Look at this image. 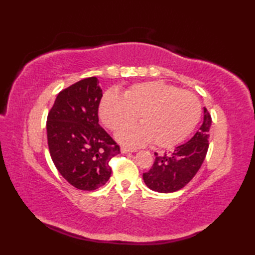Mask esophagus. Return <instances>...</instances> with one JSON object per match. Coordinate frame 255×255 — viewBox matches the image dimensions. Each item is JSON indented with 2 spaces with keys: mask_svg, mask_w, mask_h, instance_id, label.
<instances>
[{
  "mask_svg": "<svg viewBox=\"0 0 255 255\" xmlns=\"http://www.w3.org/2000/svg\"><path fill=\"white\" fill-rule=\"evenodd\" d=\"M121 151L123 153H128V152H134V149H130V148H127V147H122Z\"/></svg>",
  "mask_w": 255,
  "mask_h": 255,
  "instance_id": "esophagus-1",
  "label": "esophagus"
}]
</instances>
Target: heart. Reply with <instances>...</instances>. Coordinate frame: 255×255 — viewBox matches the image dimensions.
I'll return each mask as SVG.
<instances>
[{
    "mask_svg": "<svg viewBox=\"0 0 255 255\" xmlns=\"http://www.w3.org/2000/svg\"><path fill=\"white\" fill-rule=\"evenodd\" d=\"M143 125L118 133L122 142L140 145L153 141L160 148L182 142L196 127L202 104L189 91H182L161 81L132 85L124 96L108 91L100 105L102 122L112 130L130 126L139 118Z\"/></svg>",
    "mask_w": 255,
    "mask_h": 255,
    "instance_id": "obj_1",
    "label": "heart"
}]
</instances>
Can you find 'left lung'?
Instances as JSON below:
<instances>
[{
	"label": "left lung",
	"mask_w": 255,
	"mask_h": 255,
	"mask_svg": "<svg viewBox=\"0 0 255 255\" xmlns=\"http://www.w3.org/2000/svg\"><path fill=\"white\" fill-rule=\"evenodd\" d=\"M210 125L211 116L204 107V122L189 141L178 145L173 152L155 153L153 165L142 175L145 185L159 193H173L191 182L207 154Z\"/></svg>",
	"instance_id": "1"
}]
</instances>
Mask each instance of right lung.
I'll list each match as a JSON object with an SVG mask.
<instances>
[{
    "mask_svg": "<svg viewBox=\"0 0 255 255\" xmlns=\"http://www.w3.org/2000/svg\"><path fill=\"white\" fill-rule=\"evenodd\" d=\"M102 90L96 77L58 94L48 113L47 139L53 164L69 184L94 191L112 174L110 161L121 148L99 124Z\"/></svg>",
    "mask_w": 255,
    "mask_h": 255,
    "instance_id": "add662e5",
    "label": "right lung"
}]
</instances>
